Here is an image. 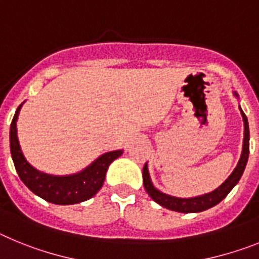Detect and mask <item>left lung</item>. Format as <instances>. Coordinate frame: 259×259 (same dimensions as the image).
<instances>
[{"label":"left lung","instance_id":"left-lung-1","mask_svg":"<svg viewBox=\"0 0 259 259\" xmlns=\"http://www.w3.org/2000/svg\"><path fill=\"white\" fill-rule=\"evenodd\" d=\"M233 95L235 98L238 99L237 92L233 91ZM240 108V112H241L242 121H244V141H242V151L240 155V159L237 161V165L235 167V169L232 170V173L229 175L226 179L223 184L220 186H218L215 190L210 193H206V194L197 195V197H189V198H181V197H175V195L165 194V193L160 192L156 186L152 184L151 176H150V172H148V165L147 163L145 164L143 167V185H145L146 192L148 193V195L156 202L157 204H160L161 207H165L168 210L177 211V212H184V213H190V212H201V211L207 210V208L213 207L217 206L219 202H222L224 198L228 195V193L237 185V183L241 179L242 173H244L245 167H246V163H248L249 157V123L248 118L245 116V113L242 112L241 107Z\"/></svg>","mask_w":259,"mask_h":259}]
</instances>
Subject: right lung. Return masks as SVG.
I'll use <instances>...</instances> for the list:
<instances>
[{
  "instance_id": "obj_1",
  "label": "right lung",
  "mask_w": 259,
  "mask_h": 259,
  "mask_svg": "<svg viewBox=\"0 0 259 259\" xmlns=\"http://www.w3.org/2000/svg\"><path fill=\"white\" fill-rule=\"evenodd\" d=\"M18 107L10 125V151L15 169L24 185L33 194L55 204H75L92 198L102 189L107 170L113 160L122 155L123 150L105 152L86 168L71 175H49L32 167L22 152L18 139L17 121L22 105Z\"/></svg>"
}]
</instances>
